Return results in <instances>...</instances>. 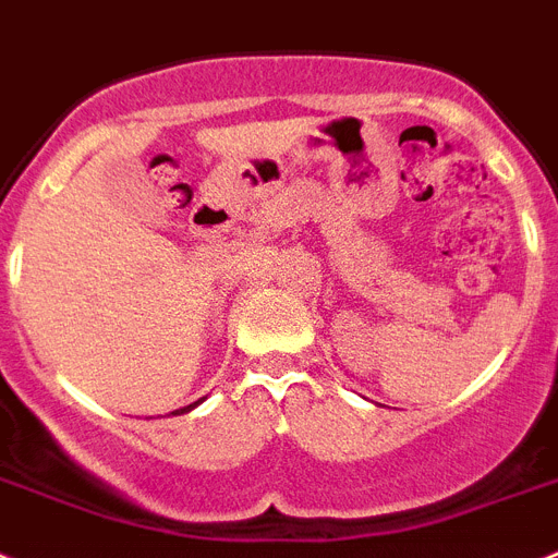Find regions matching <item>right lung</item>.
Listing matches in <instances>:
<instances>
[{"mask_svg":"<svg viewBox=\"0 0 558 558\" xmlns=\"http://www.w3.org/2000/svg\"><path fill=\"white\" fill-rule=\"evenodd\" d=\"M203 400H205V398H199V400H197V403H192V405H183V409L172 411V414H185V411H192V409H197V405H199V403H203Z\"/></svg>","mask_w":558,"mask_h":558,"instance_id":"right-lung-1","label":"right lung"}]
</instances>
